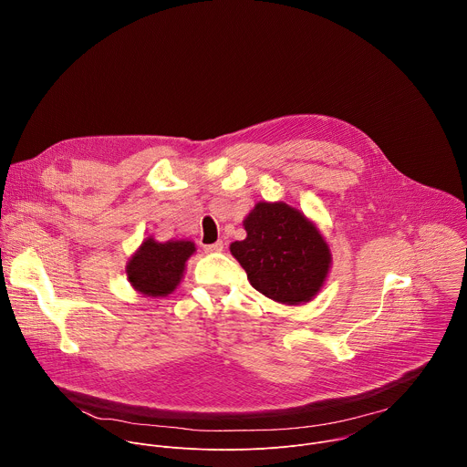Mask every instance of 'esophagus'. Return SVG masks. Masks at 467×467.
Segmentation results:
<instances>
[{
    "label": "esophagus",
    "mask_w": 467,
    "mask_h": 467,
    "mask_svg": "<svg viewBox=\"0 0 467 467\" xmlns=\"http://www.w3.org/2000/svg\"><path fill=\"white\" fill-rule=\"evenodd\" d=\"M203 249H205V253H220V251H223V242L218 240V242H214V244L203 245Z\"/></svg>",
    "instance_id": "obj_1"
}]
</instances>
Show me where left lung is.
Instances as JSON below:
<instances>
[{
    "label": "left lung",
    "instance_id": "obj_1",
    "mask_svg": "<svg viewBox=\"0 0 467 467\" xmlns=\"http://www.w3.org/2000/svg\"><path fill=\"white\" fill-rule=\"evenodd\" d=\"M247 238L231 244L254 290L285 305L310 301L328 274L319 231L286 203H258L244 220Z\"/></svg>",
    "mask_w": 467,
    "mask_h": 467
}]
</instances>
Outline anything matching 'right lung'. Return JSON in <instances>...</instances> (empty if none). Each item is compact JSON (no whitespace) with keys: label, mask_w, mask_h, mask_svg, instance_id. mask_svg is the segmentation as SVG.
<instances>
[{"label":"right lung","mask_w":467,"mask_h":467,"mask_svg":"<svg viewBox=\"0 0 467 467\" xmlns=\"http://www.w3.org/2000/svg\"><path fill=\"white\" fill-rule=\"evenodd\" d=\"M195 251L193 242L171 240L159 244L146 240L127 264V279L144 296H168L181 283L184 264Z\"/></svg>","instance_id":"1"}]
</instances>
